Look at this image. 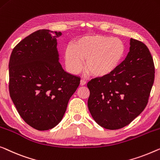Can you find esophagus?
<instances>
[{
    "mask_svg": "<svg viewBox=\"0 0 160 160\" xmlns=\"http://www.w3.org/2000/svg\"><path fill=\"white\" fill-rule=\"evenodd\" d=\"M86 84H87V82H86V81L84 79H82L80 81V85L81 86H84Z\"/></svg>",
    "mask_w": 160,
    "mask_h": 160,
    "instance_id": "esophagus-1",
    "label": "esophagus"
}]
</instances>
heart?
Here are the masks:
<instances>
[{
    "label": "heart",
    "instance_id": "obj_1",
    "mask_svg": "<svg viewBox=\"0 0 160 160\" xmlns=\"http://www.w3.org/2000/svg\"><path fill=\"white\" fill-rule=\"evenodd\" d=\"M126 55L122 40L108 36H86L76 40L65 51L67 68L73 73L82 70L85 62L88 72L97 77H104L118 68Z\"/></svg>",
    "mask_w": 160,
    "mask_h": 160
}]
</instances>
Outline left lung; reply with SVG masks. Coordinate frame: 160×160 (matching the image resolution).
<instances>
[{"instance_id": "8db88e82", "label": "left lung", "mask_w": 160, "mask_h": 160, "mask_svg": "<svg viewBox=\"0 0 160 160\" xmlns=\"http://www.w3.org/2000/svg\"><path fill=\"white\" fill-rule=\"evenodd\" d=\"M130 51L112 74L88 82V108L97 124L106 129L123 128L147 106L154 81V64L142 42L131 38Z\"/></svg>"}]
</instances>
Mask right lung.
<instances>
[{
	"mask_svg": "<svg viewBox=\"0 0 160 160\" xmlns=\"http://www.w3.org/2000/svg\"><path fill=\"white\" fill-rule=\"evenodd\" d=\"M61 32L40 29L20 42L9 60V93L18 114L32 128L46 131L61 122L80 78L58 62Z\"/></svg>",
	"mask_w": 160,
	"mask_h": 160,
	"instance_id": "1",
	"label": "right lung"
}]
</instances>
